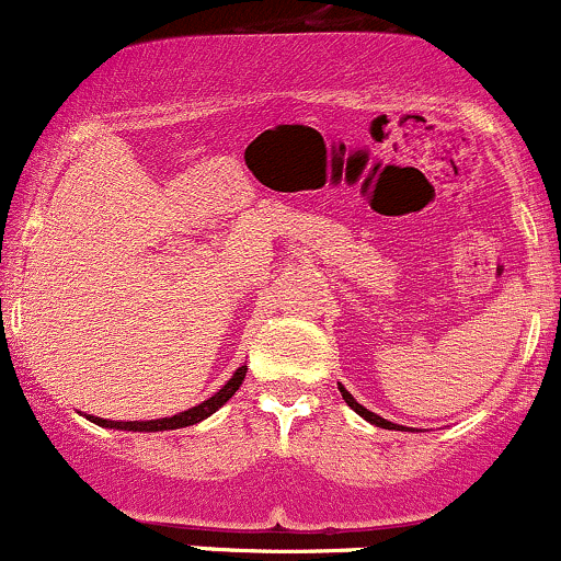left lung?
I'll return each instance as SVG.
<instances>
[{"label": "left lung", "mask_w": 561, "mask_h": 561, "mask_svg": "<svg viewBox=\"0 0 561 561\" xmlns=\"http://www.w3.org/2000/svg\"><path fill=\"white\" fill-rule=\"evenodd\" d=\"M337 388H340V392H343V401H345L347 405H351V409H353V411H356V414H358V416H364V420H366V422H369V424H377V427H385V430H401V433H405V430H409V427H403V424L388 422V420H382V416H379V414H375V411L364 409V405H362V403H358V401H356V398H353V396H351V392H347V390L343 388V385H337Z\"/></svg>", "instance_id": "left-lung-1"}]
</instances>
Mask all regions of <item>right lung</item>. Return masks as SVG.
<instances>
[{
    "mask_svg": "<svg viewBox=\"0 0 561 561\" xmlns=\"http://www.w3.org/2000/svg\"><path fill=\"white\" fill-rule=\"evenodd\" d=\"M244 371H248V366H240V369L234 371L227 379V385H224L221 390L214 392V396L208 398V401L192 405V409L186 411H179V414L173 416H163V420H147V422H115V420H102V416H92V414H83L89 422L100 424V427H107V430H126V433H163V430H179V427H190V424H197L203 420H208L210 414H216L218 409H221L224 403L229 401L231 396H234L237 390H240L242 379H244Z\"/></svg>",
    "mask_w": 561,
    "mask_h": 561,
    "instance_id": "obj_1",
    "label": "right lung"
}]
</instances>
